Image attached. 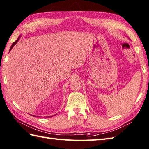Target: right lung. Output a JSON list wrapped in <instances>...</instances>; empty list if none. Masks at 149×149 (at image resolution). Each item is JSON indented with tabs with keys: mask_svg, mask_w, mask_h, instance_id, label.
<instances>
[{
	"mask_svg": "<svg viewBox=\"0 0 149 149\" xmlns=\"http://www.w3.org/2000/svg\"><path fill=\"white\" fill-rule=\"evenodd\" d=\"M19 38L17 39V40H16L15 42H13V43H12V46H11V47H10V50H12V49L13 48V47L14 46V45H15L17 43V42L18 41V40H19Z\"/></svg>",
	"mask_w": 149,
	"mask_h": 149,
	"instance_id": "obj_1",
	"label": "right lung"
}]
</instances>
